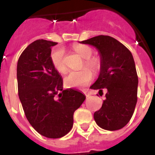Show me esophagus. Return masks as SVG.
<instances>
[{
    "instance_id": "1",
    "label": "esophagus",
    "mask_w": 155,
    "mask_h": 155,
    "mask_svg": "<svg viewBox=\"0 0 155 155\" xmlns=\"http://www.w3.org/2000/svg\"><path fill=\"white\" fill-rule=\"evenodd\" d=\"M84 94H85V96H86V97H89V96H90V94H89V93H88V92H87V91H84Z\"/></svg>"
}]
</instances>
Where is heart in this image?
<instances>
[{"label":"heart","mask_w":155,"mask_h":155,"mask_svg":"<svg viewBox=\"0 0 155 155\" xmlns=\"http://www.w3.org/2000/svg\"><path fill=\"white\" fill-rule=\"evenodd\" d=\"M72 50L84 59L82 66L87 68H83L78 71H72L65 77L64 82L68 87L82 88L89 84L92 81L93 74L91 71L94 73L98 72L101 68V61L98 57H92V49L87 45L76 43L72 46ZM50 57L54 69L59 73H66L67 67L64 61L65 53L64 49L61 47L54 48L52 50Z\"/></svg>","instance_id":"heart-1"}]
</instances>
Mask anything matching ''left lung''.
Listing matches in <instances>:
<instances>
[{
	"label": "left lung",
	"instance_id": "obj_1",
	"mask_svg": "<svg viewBox=\"0 0 155 155\" xmlns=\"http://www.w3.org/2000/svg\"><path fill=\"white\" fill-rule=\"evenodd\" d=\"M98 50L101 68L91 89L106 91L102 108L94 113V121L106 130L125 127L134 114L137 101L138 77L130 50L109 35H98L80 42ZM103 94V92H102Z\"/></svg>",
	"mask_w": 155,
	"mask_h": 155
}]
</instances>
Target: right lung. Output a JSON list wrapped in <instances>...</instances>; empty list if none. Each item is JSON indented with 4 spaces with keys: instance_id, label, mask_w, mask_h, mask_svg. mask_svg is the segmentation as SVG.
Instances as JSON below:
<instances>
[{
    "instance_id": "add662e5",
    "label": "right lung",
    "mask_w": 155,
    "mask_h": 155,
    "mask_svg": "<svg viewBox=\"0 0 155 155\" xmlns=\"http://www.w3.org/2000/svg\"><path fill=\"white\" fill-rule=\"evenodd\" d=\"M57 44L45 39L34 41L21 53L17 64L18 96L25 115L31 127L48 138L62 137L70 132L74 113L86 98L78 90L63 89L62 77L50 57L51 47Z\"/></svg>"
}]
</instances>
